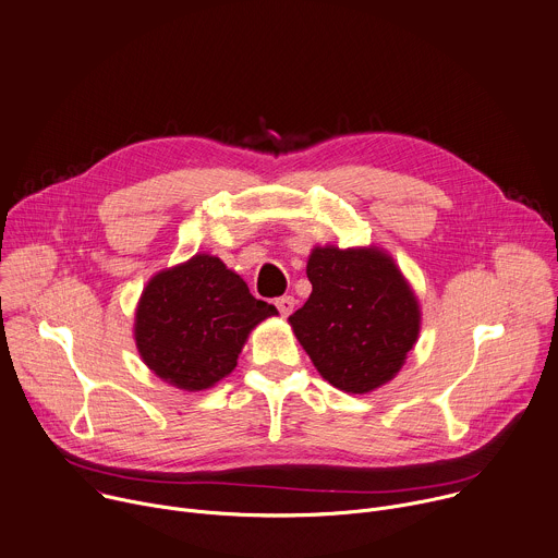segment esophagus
<instances>
[{
	"mask_svg": "<svg viewBox=\"0 0 558 558\" xmlns=\"http://www.w3.org/2000/svg\"><path fill=\"white\" fill-rule=\"evenodd\" d=\"M276 307H278V312H280L282 316H289V314L293 312V307H295L293 295H280V298H276Z\"/></svg>",
	"mask_w": 558,
	"mask_h": 558,
	"instance_id": "1",
	"label": "esophagus"
}]
</instances>
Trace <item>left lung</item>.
<instances>
[{
	"label": "left lung",
	"instance_id": "8db88e82",
	"mask_svg": "<svg viewBox=\"0 0 558 558\" xmlns=\"http://www.w3.org/2000/svg\"><path fill=\"white\" fill-rule=\"evenodd\" d=\"M312 295L291 329L325 380L347 393L389 383L421 331L418 300L376 246H316L307 263Z\"/></svg>",
	"mask_w": 558,
	"mask_h": 558
}]
</instances>
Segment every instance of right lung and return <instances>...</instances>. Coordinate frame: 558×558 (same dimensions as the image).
<instances>
[{"mask_svg":"<svg viewBox=\"0 0 558 558\" xmlns=\"http://www.w3.org/2000/svg\"><path fill=\"white\" fill-rule=\"evenodd\" d=\"M278 310L253 298L246 282L209 253L148 280L135 310V344L165 383L202 391L238 365L248 331Z\"/></svg>","mask_w":558,"mask_h":558,"instance_id":"1","label":"right lung"}]
</instances>
